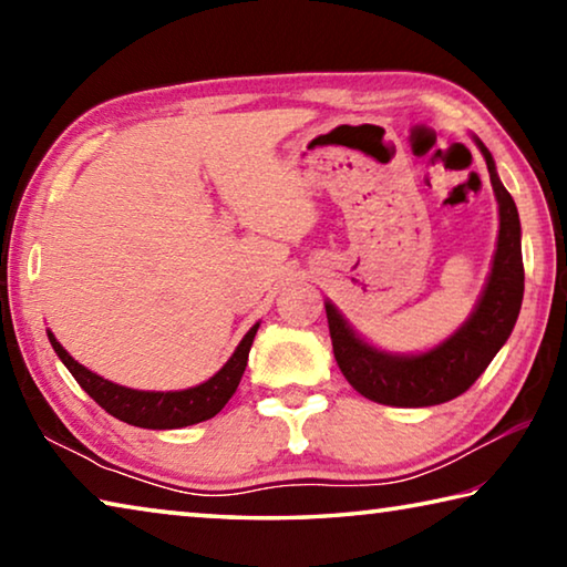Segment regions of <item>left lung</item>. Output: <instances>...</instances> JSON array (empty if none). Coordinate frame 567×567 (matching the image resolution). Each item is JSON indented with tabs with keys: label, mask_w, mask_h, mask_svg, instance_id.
Masks as SVG:
<instances>
[{
	"label": "left lung",
	"mask_w": 567,
	"mask_h": 567,
	"mask_svg": "<svg viewBox=\"0 0 567 567\" xmlns=\"http://www.w3.org/2000/svg\"><path fill=\"white\" fill-rule=\"evenodd\" d=\"M473 142L483 152L497 199V245L483 292L470 318L435 348L425 352H388L360 338L344 315L330 300L328 312L332 352L350 385L372 402L392 408H427L447 402L473 385L511 338L523 305L525 272L520 247V217L511 192L497 177L495 159L480 137Z\"/></svg>",
	"instance_id": "1"
}]
</instances>
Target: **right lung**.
I'll use <instances>...</instances> for the list:
<instances>
[{
  "label": "right lung",
  "instance_id": "add662e5",
  "mask_svg": "<svg viewBox=\"0 0 567 567\" xmlns=\"http://www.w3.org/2000/svg\"><path fill=\"white\" fill-rule=\"evenodd\" d=\"M257 328H260V322H255L252 328L247 330L245 338L239 340L235 348L233 358H229L213 378L199 382L195 388L167 392L132 390L117 385V382L112 380H104L97 372H92L84 368V364L76 362L72 354L56 342L52 330H47V338H50L56 358L64 362V368L72 372V378L76 382H80V388L87 392L100 408L107 410L112 417L127 422V425L134 427L175 430L215 417L217 412L227 405V400L235 395L239 380H243V372L247 368V354L249 348H252Z\"/></svg>",
  "mask_w": 567,
  "mask_h": 567
}]
</instances>
